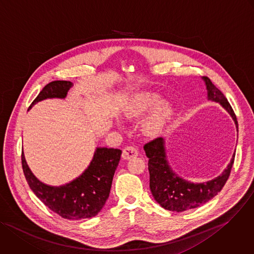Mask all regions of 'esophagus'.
<instances>
[{
  "label": "esophagus",
  "instance_id": "34e87169",
  "mask_svg": "<svg viewBox=\"0 0 254 254\" xmlns=\"http://www.w3.org/2000/svg\"><path fill=\"white\" fill-rule=\"evenodd\" d=\"M138 156V150L134 146H127L124 148L123 153H122V158L125 160H129L131 158H134Z\"/></svg>",
  "mask_w": 254,
  "mask_h": 254
}]
</instances>
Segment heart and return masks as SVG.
<instances>
[{
    "label": "heart",
    "mask_w": 254,
    "mask_h": 254,
    "mask_svg": "<svg viewBox=\"0 0 254 254\" xmlns=\"http://www.w3.org/2000/svg\"><path fill=\"white\" fill-rule=\"evenodd\" d=\"M161 98L152 93H142L136 96L130 107V114L140 115L146 112L149 108L160 103ZM172 114V109L169 105L164 104L158 108L153 114L145 119L143 123V130L147 135L154 136L162 131Z\"/></svg>",
    "instance_id": "1"
}]
</instances>
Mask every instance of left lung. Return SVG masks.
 I'll return each mask as SVG.
<instances>
[{"label":"left lung","mask_w":254,"mask_h":254,"mask_svg":"<svg viewBox=\"0 0 254 254\" xmlns=\"http://www.w3.org/2000/svg\"><path fill=\"white\" fill-rule=\"evenodd\" d=\"M206 84L208 100L220 103V105L238 123L232 107L224 94L215 87L211 80L204 76L202 78ZM162 137L156 138L144 145L146 156L149 158L148 170L150 174V190L154 199L167 210L182 212L196 208L212 199L226 183L234 162L235 152L226 169L216 178L203 182L191 183L179 177L173 172L166 158V151Z\"/></svg>","instance_id":"8db88e82"}]
</instances>
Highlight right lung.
<instances>
[{
  "mask_svg": "<svg viewBox=\"0 0 254 254\" xmlns=\"http://www.w3.org/2000/svg\"><path fill=\"white\" fill-rule=\"evenodd\" d=\"M72 86L69 81L47 84L29 109L45 99H64ZM121 154L120 149L97 148L88 168L78 178L62 186H50L41 182L30 170L24 152L22 167L30 188L48 208L65 219L80 220L96 216L105 205Z\"/></svg>",
  "mask_w": 254,
  "mask_h": 254,
  "instance_id": "add662e5",
  "label": "right lung"
}]
</instances>
